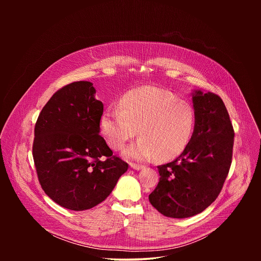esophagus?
Masks as SVG:
<instances>
[{
	"label": "esophagus",
	"mask_w": 261,
	"mask_h": 261,
	"mask_svg": "<svg viewBox=\"0 0 261 261\" xmlns=\"http://www.w3.org/2000/svg\"><path fill=\"white\" fill-rule=\"evenodd\" d=\"M130 167L134 170H140L143 168L142 165H138V164H134V163H130Z\"/></svg>",
	"instance_id": "esophagus-1"
}]
</instances>
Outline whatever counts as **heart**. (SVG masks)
<instances>
[{"label":"heart","instance_id":"heart-1","mask_svg":"<svg viewBox=\"0 0 261 261\" xmlns=\"http://www.w3.org/2000/svg\"><path fill=\"white\" fill-rule=\"evenodd\" d=\"M194 125L195 113L188 102L154 87L127 92L120 108L108 107L100 119L101 134L113 150H120L138 133L140 138L122 152L137 161L177 158L188 146Z\"/></svg>","mask_w":261,"mask_h":261}]
</instances>
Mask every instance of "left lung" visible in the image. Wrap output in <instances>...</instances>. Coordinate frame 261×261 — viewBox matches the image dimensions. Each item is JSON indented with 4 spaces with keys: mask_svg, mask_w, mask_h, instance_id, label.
<instances>
[{
    "mask_svg": "<svg viewBox=\"0 0 261 261\" xmlns=\"http://www.w3.org/2000/svg\"><path fill=\"white\" fill-rule=\"evenodd\" d=\"M195 125L186 150L158 166L160 179L148 195L162 215L184 219L203 212L218 197L228 174L234 132L222 99L194 90Z\"/></svg>",
    "mask_w": 261,
    "mask_h": 261,
    "instance_id": "obj_1",
    "label": "left lung"
}]
</instances>
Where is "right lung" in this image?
<instances>
[{
  "label": "right lung",
  "mask_w": 261,
  "mask_h": 261,
  "mask_svg": "<svg viewBox=\"0 0 261 261\" xmlns=\"http://www.w3.org/2000/svg\"><path fill=\"white\" fill-rule=\"evenodd\" d=\"M90 82L53 95L37 120L33 158L44 192L59 205L85 211L111 193L128 164L99 134L103 103Z\"/></svg>",
  "instance_id": "add662e5"
}]
</instances>
